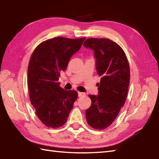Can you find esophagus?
I'll list each match as a JSON object with an SVG mask.
<instances>
[{
	"mask_svg": "<svg viewBox=\"0 0 159 159\" xmlns=\"http://www.w3.org/2000/svg\"><path fill=\"white\" fill-rule=\"evenodd\" d=\"M78 96H79V97H81V96H85V93H83V92H78Z\"/></svg>",
	"mask_w": 159,
	"mask_h": 159,
	"instance_id": "obj_1",
	"label": "esophagus"
}]
</instances>
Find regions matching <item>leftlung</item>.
Masks as SVG:
<instances>
[{
  "label": "left lung",
  "mask_w": 159,
  "mask_h": 159,
  "mask_svg": "<svg viewBox=\"0 0 159 159\" xmlns=\"http://www.w3.org/2000/svg\"><path fill=\"white\" fill-rule=\"evenodd\" d=\"M93 50L97 73L101 76L98 95H89L92 104L85 111L87 121L94 129L103 130L113 123L126 101L130 83V67L126 54L107 38H89L83 43Z\"/></svg>",
  "instance_id": "left-lung-1"
}]
</instances>
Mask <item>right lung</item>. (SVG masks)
Wrapping results in <instances>:
<instances>
[{"mask_svg":"<svg viewBox=\"0 0 159 159\" xmlns=\"http://www.w3.org/2000/svg\"><path fill=\"white\" fill-rule=\"evenodd\" d=\"M85 39L57 37L39 43L32 53L28 66L30 101L36 116L47 127L65 124L77 99V92L63 89L58 80Z\"/></svg>","mask_w":159,"mask_h":159,"instance_id":"obj_1","label":"right lung"}]
</instances>
